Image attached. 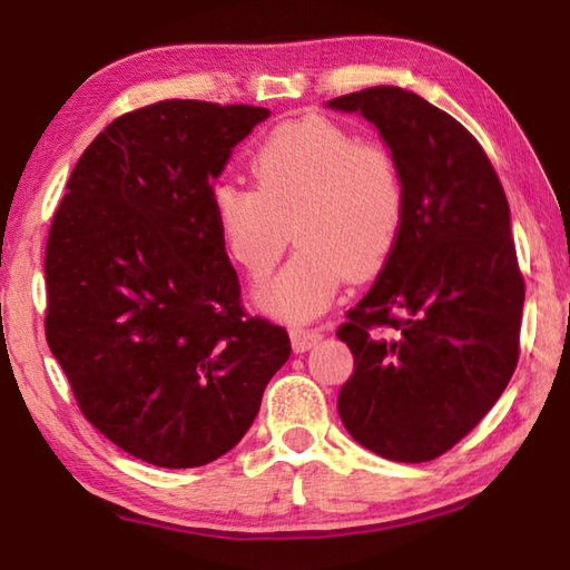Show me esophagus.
Masks as SVG:
<instances>
[{"label":"esophagus","instance_id":"esophagus-1","mask_svg":"<svg viewBox=\"0 0 570 570\" xmlns=\"http://www.w3.org/2000/svg\"><path fill=\"white\" fill-rule=\"evenodd\" d=\"M288 336H292L294 352H308L312 346L322 342L324 334L320 330H302V326H294V330L288 332Z\"/></svg>","mask_w":570,"mask_h":570}]
</instances>
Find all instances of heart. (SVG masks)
Returning a JSON list of instances; mask_svg holds the SVG:
<instances>
[{"mask_svg":"<svg viewBox=\"0 0 570 570\" xmlns=\"http://www.w3.org/2000/svg\"><path fill=\"white\" fill-rule=\"evenodd\" d=\"M256 188L218 180L210 190L228 256L248 276L272 272L292 224L294 256L254 292L266 314L304 324L334 302L346 276L380 272L404 220V186L382 146L324 118L286 122L250 158Z\"/></svg>","mask_w":570,"mask_h":570,"instance_id":"1","label":"heart"}]
</instances>
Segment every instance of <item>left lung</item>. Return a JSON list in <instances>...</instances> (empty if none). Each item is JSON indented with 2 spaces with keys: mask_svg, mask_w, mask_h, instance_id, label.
<instances>
[{
  "mask_svg": "<svg viewBox=\"0 0 570 570\" xmlns=\"http://www.w3.org/2000/svg\"><path fill=\"white\" fill-rule=\"evenodd\" d=\"M326 108L372 122L404 186L397 244L336 332L354 354L336 410L380 458L435 460L485 417L518 364L525 286L505 190L480 142L420 95L382 85Z\"/></svg>",
  "mask_w": 570,
  "mask_h": 570,
  "instance_id": "8db88e82",
  "label": "left lung"
}]
</instances>
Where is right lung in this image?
<instances>
[{
	"instance_id": "1",
	"label": "right lung",
	"mask_w": 570,
	"mask_h": 570,
	"mask_svg": "<svg viewBox=\"0 0 570 570\" xmlns=\"http://www.w3.org/2000/svg\"><path fill=\"white\" fill-rule=\"evenodd\" d=\"M266 108L163 100L77 160L47 240V344L85 417L128 455L200 468L256 420L292 354L246 316L210 190Z\"/></svg>"
}]
</instances>
